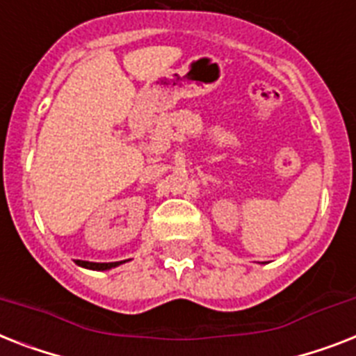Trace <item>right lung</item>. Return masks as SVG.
Returning a JSON list of instances; mask_svg holds the SVG:
<instances>
[{"instance_id":"1","label":"right lung","mask_w":356,"mask_h":356,"mask_svg":"<svg viewBox=\"0 0 356 356\" xmlns=\"http://www.w3.org/2000/svg\"><path fill=\"white\" fill-rule=\"evenodd\" d=\"M76 263L80 267H88V268H93V270H108L111 267H117L120 265L122 261H117V263H93V261H82V259H76Z\"/></svg>"}]
</instances>
